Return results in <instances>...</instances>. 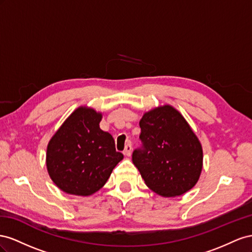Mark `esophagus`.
Returning <instances> with one entry per match:
<instances>
[{
    "label": "esophagus",
    "instance_id": "34e87169",
    "mask_svg": "<svg viewBox=\"0 0 252 252\" xmlns=\"http://www.w3.org/2000/svg\"><path fill=\"white\" fill-rule=\"evenodd\" d=\"M124 154H125L126 156H130V155L132 154V145H131V142H127V145H126V148H125Z\"/></svg>",
    "mask_w": 252,
    "mask_h": 252
}]
</instances>
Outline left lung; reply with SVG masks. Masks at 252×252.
I'll return each mask as SVG.
<instances>
[{
    "instance_id": "8db88e82",
    "label": "left lung",
    "mask_w": 252,
    "mask_h": 252,
    "mask_svg": "<svg viewBox=\"0 0 252 252\" xmlns=\"http://www.w3.org/2000/svg\"><path fill=\"white\" fill-rule=\"evenodd\" d=\"M142 149L133 163L145 184L163 197L183 195L198 182L203 170L202 143L183 115L170 104L143 114L139 121Z\"/></svg>"
}]
</instances>
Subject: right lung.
Instances as JSON below:
<instances>
[{
  "instance_id": "1",
  "label": "right lung",
  "mask_w": 252,
  "mask_h": 252,
  "mask_svg": "<svg viewBox=\"0 0 252 252\" xmlns=\"http://www.w3.org/2000/svg\"><path fill=\"white\" fill-rule=\"evenodd\" d=\"M102 113L79 106L50 138L46 150L49 177L60 190L71 195L90 196L110 178L124 159L115 149L112 135L99 126Z\"/></svg>"
}]
</instances>
